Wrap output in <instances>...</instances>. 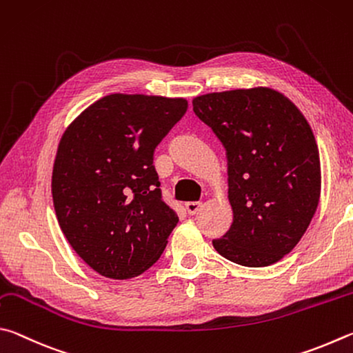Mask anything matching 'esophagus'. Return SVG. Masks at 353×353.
<instances>
[{
    "label": "esophagus",
    "mask_w": 353,
    "mask_h": 353,
    "mask_svg": "<svg viewBox=\"0 0 353 353\" xmlns=\"http://www.w3.org/2000/svg\"><path fill=\"white\" fill-rule=\"evenodd\" d=\"M201 206H203V203L201 201H188L186 203V209H188V212L189 214H196L201 209Z\"/></svg>",
    "instance_id": "esophagus-1"
}]
</instances>
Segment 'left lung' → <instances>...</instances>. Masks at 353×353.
I'll return each mask as SVG.
<instances>
[{"instance_id": "8db88e82", "label": "left lung", "mask_w": 353, "mask_h": 353, "mask_svg": "<svg viewBox=\"0 0 353 353\" xmlns=\"http://www.w3.org/2000/svg\"><path fill=\"white\" fill-rule=\"evenodd\" d=\"M194 113L226 150L234 220L212 245L243 267L279 262L316 212L321 164L316 141L298 107L271 88L232 90L194 99Z\"/></svg>"}]
</instances>
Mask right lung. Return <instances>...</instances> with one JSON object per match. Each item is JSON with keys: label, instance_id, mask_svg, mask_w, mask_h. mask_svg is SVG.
Returning a JSON list of instances; mask_svg holds the SVG:
<instances>
[{"label": "right lung", "instance_id": "right-lung-1", "mask_svg": "<svg viewBox=\"0 0 353 353\" xmlns=\"http://www.w3.org/2000/svg\"><path fill=\"white\" fill-rule=\"evenodd\" d=\"M186 110V99L110 94L61 136L55 215L72 250L99 274L130 279L163 254L178 215L163 200L153 153Z\"/></svg>", "mask_w": 353, "mask_h": 353}]
</instances>
